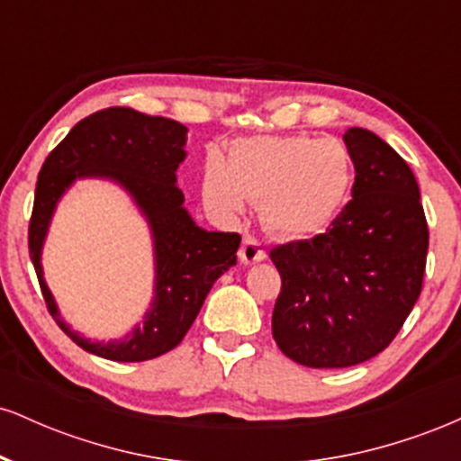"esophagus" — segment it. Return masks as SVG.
Returning <instances> with one entry per match:
<instances>
[{"instance_id":"1","label":"esophagus","mask_w":461,"mask_h":461,"mask_svg":"<svg viewBox=\"0 0 461 461\" xmlns=\"http://www.w3.org/2000/svg\"><path fill=\"white\" fill-rule=\"evenodd\" d=\"M267 258V249L256 236L245 234L240 245V260L245 264H253V262H262Z\"/></svg>"}]
</instances>
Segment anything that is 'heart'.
Segmentation results:
<instances>
[{"label": "heart", "mask_w": 461, "mask_h": 461, "mask_svg": "<svg viewBox=\"0 0 461 461\" xmlns=\"http://www.w3.org/2000/svg\"><path fill=\"white\" fill-rule=\"evenodd\" d=\"M353 186V162L336 139L251 136L236 140L227 162L210 153L203 197L216 212L234 216L247 199L262 203V219L285 238L327 230L345 208Z\"/></svg>", "instance_id": "1"}]
</instances>
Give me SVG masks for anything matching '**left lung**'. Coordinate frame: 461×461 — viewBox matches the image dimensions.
Returning a JSON list of instances; mask_svg holds the SVG:
<instances>
[{
  "mask_svg": "<svg viewBox=\"0 0 461 461\" xmlns=\"http://www.w3.org/2000/svg\"><path fill=\"white\" fill-rule=\"evenodd\" d=\"M351 201L322 234L271 249L282 275L273 338L310 368H347L399 333L425 277L429 227L411 168L373 131L351 128Z\"/></svg>",
  "mask_w": 461,
  "mask_h": 461,
  "instance_id": "8db88e82",
  "label": "left lung"
}]
</instances>
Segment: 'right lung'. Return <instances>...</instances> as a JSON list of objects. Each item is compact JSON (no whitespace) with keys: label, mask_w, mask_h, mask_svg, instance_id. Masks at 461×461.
<instances>
[{"label":"right lung","mask_w":461,"mask_h":461,"mask_svg":"<svg viewBox=\"0 0 461 461\" xmlns=\"http://www.w3.org/2000/svg\"><path fill=\"white\" fill-rule=\"evenodd\" d=\"M186 128L167 116L131 108H104L82 119L51 149L36 179L28 249L47 312L62 331L93 356L113 362H145L176 348L197 319L210 288L236 264L240 234L205 231L182 208L176 171L184 160ZM113 176L141 205L157 238V301L146 325L123 343H91L59 321L40 268V247L55 201L76 176Z\"/></svg>","instance_id":"1"}]
</instances>
